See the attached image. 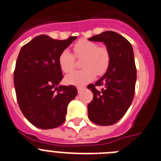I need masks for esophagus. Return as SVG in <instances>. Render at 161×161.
Segmentation results:
<instances>
[{"label": "esophagus", "mask_w": 161, "mask_h": 161, "mask_svg": "<svg viewBox=\"0 0 161 161\" xmlns=\"http://www.w3.org/2000/svg\"><path fill=\"white\" fill-rule=\"evenodd\" d=\"M85 89V87H81V86H79V87H77V90H78V92H80L82 90H84Z\"/></svg>", "instance_id": "1"}]
</instances>
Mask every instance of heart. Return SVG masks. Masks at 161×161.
I'll return each mask as SVG.
<instances>
[{"instance_id": "b5f03b06", "label": "heart", "mask_w": 161, "mask_h": 161, "mask_svg": "<svg viewBox=\"0 0 161 161\" xmlns=\"http://www.w3.org/2000/svg\"><path fill=\"white\" fill-rule=\"evenodd\" d=\"M72 54L68 49L60 53L58 63L65 73H69L75 66V58L81 60L83 69L73 71L66 75V82L69 85L81 86L95 80L96 74L101 75L107 71L110 64L109 51L105 47H98L96 42L87 39L79 40L73 47Z\"/></svg>"}]
</instances>
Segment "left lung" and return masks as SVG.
<instances>
[{
	"instance_id": "obj_1",
	"label": "left lung",
	"mask_w": 161,
	"mask_h": 161,
	"mask_svg": "<svg viewBox=\"0 0 161 161\" xmlns=\"http://www.w3.org/2000/svg\"><path fill=\"white\" fill-rule=\"evenodd\" d=\"M89 40L103 42L111 58L105 74L88 86L94 94L88 104L89 119L98 125H113L127 113L135 94L136 68L133 50L128 40L116 32H103Z\"/></svg>"
}]
</instances>
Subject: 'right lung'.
I'll use <instances>...</instances> for the list:
<instances>
[{
    "instance_id": "obj_1",
    "label": "right lung",
    "mask_w": 161,
    "mask_h": 161,
    "mask_svg": "<svg viewBox=\"0 0 161 161\" xmlns=\"http://www.w3.org/2000/svg\"><path fill=\"white\" fill-rule=\"evenodd\" d=\"M75 38L57 40L42 34L21 47L14 88L21 112L35 127L51 129L62 125L68 103L77 95L75 86H58L63 78L58 58Z\"/></svg>"
}]
</instances>
